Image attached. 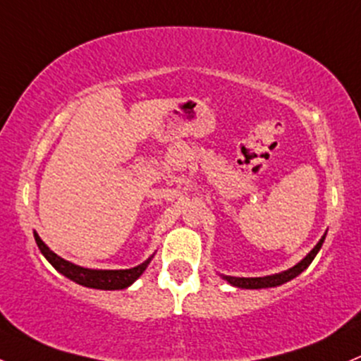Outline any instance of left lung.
<instances>
[{"instance_id":"8db88e82","label":"left lung","mask_w":361,"mask_h":361,"mask_svg":"<svg viewBox=\"0 0 361 361\" xmlns=\"http://www.w3.org/2000/svg\"><path fill=\"white\" fill-rule=\"evenodd\" d=\"M324 240H326V235L319 240V243L312 248V252L305 257L303 260H300L298 264L293 265L291 269L288 271L279 272V274H272V276H264V277H233V276H223L226 281H228L231 286L236 288H243V290H260V288H274V286H281V284L288 283V281L295 279L296 276L302 274L305 269L312 264V260L315 259V255L319 253L320 248H322Z\"/></svg>"}]
</instances>
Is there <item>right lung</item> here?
<instances>
[{"label": "right lung", "mask_w": 361, "mask_h": 361, "mask_svg": "<svg viewBox=\"0 0 361 361\" xmlns=\"http://www.w3.org/2000/svg\"><path fill=\"white\" fill-rule=\"evenodd\" d=\"M35 243H37L39 250L42 255L46 257V260L56 269L58 272H61L63 276H66L73 283L82 284L85 288H94V290H125L130 284H133L138 277L142 276V272L147 269V265L152 257H149L145 262L132 269H120V271H102V269H85L80 265H75L68 262V260L61 259L56 255L53 250H49V247L39 238L37 233H34Z\"/></svg>", "instance_id": "add662e5"}]
</instances>
